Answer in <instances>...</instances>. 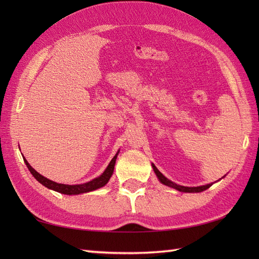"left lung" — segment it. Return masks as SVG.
<instances>
[{
	"label": "left lung",
	"instance_id": "1",
	"mask_svg": "<svg viewBox=\"0 0 259 259\" xmlns=\"http://www.w3.org/2000/svg\"><path fill=\"white\" fill-rule=\"evenodd\" d=\"M152 168H153V170H155L157 177L159 178V180H160L163 185L169 186V187H172V188L177 189L179 191H184V192H201L203 190L208 189L209 187L212 185V184H209V185L199 186V187H184V186H179L177 184H174L172 181H170L169 179H167L166 177H164V176L157 169V167L155 166V164H152Z\"/></svg>",
	"mask_w": 259,
	"mask_h": 259
}]
</instances>
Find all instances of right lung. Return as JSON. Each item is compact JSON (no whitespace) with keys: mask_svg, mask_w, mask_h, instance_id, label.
Segmentation results:
<instances>
[{"mask_svg":"<svg viewBox=\"0 0 259 259\" xmlns=\"http://www.w3.org/2000/svg\"><path fill=\"white\" fill-rule=\"evenodd\" d=\"M117 156H118V153L112 158V160L110 161L109 166L107 167L106 170H104V172L100 176V177H98L96 179L89 181V183H85L82 185H63V184L54 183V181L43 177L42 175L38 174L36 170H34L30 166V163L26 161L25 158H23V159H24L26 167L29 168L30 172L33 175V177H34L38 181V183L42 184L43 186H46L47 188L52 189V190L58 191V192H61V194H64V195H79V194H83V192H89L92 190H96L98 188H101V187H103L108 183L110 177H111L113 174V169H114L115 160H117Z\"/></svg>","mask_w":259,"mask_h":259,"instance_id":"1","label":"right lung"}]
</instances>
